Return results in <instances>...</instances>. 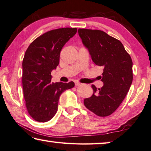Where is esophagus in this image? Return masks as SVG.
Wrapping results in <instances>:
<instances>
[{"label": "esophagus", "instance_id": "1", "mask_svg": "<svg viewBox=\"0 0 151 151\" xmlns=\"http://www.w3.org/2000/svg\"><path fill=\"white\" fill-rule=\"evenodd\" d=\"M74 83H75L76 86H79L81 85V83L80 82H79V81H74Z\"/></svg>", "mask_w": 151, "mask_h": 151}]
</instances>
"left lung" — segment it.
I'll list each match as a JSON object with an SVG mask.
<instances>
[{
	"label": "left lung",
	"mask_w": 151,
	"mask_h": 151,
	"mask_svg": "<svg viewBox=\"0 0 151 151\" xmlns=\"http://www.w3.org/2000/svg\"><path fill=\"white\" fill-rule=\"evenodd\" d=\"M78 33L92 61L104 68V86L97 89L92 85L93 94L83 103L98 116H107L119 107L132 84V59L122 43L104 31L79 29Z\"/></svg>",
	"instance_id": "obj_1"
}]
</instances>
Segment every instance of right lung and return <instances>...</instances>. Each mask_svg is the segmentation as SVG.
<instances>
[{
	"label": "right lung",
	"instance_id": "1",
	"mask_svg": "<svg viewBox=\"0 0 151 151\" xmlns=\"http://www.w3.org/2000/svg\"><path fill=\"white\" fill-rule=\"evenodd\" d=\"M77 28H60L46 32L29 45L23 60L22 83L29 114L39 122L50 120L58 111L59 96L72 88L73 81L51 83V71L59 63L63 45Z\"/></svg>",
	"mask_w": 151,
	"mask_h": 151
}]
</instances>
